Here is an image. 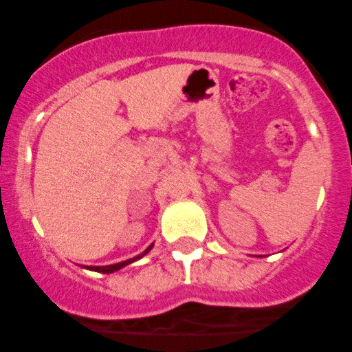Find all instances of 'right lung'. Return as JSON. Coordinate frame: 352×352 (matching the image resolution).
<instances>
[{
  "mask_svg": "<svg viewBox=\"0 0 352 352\" xmlns=\"http://www.w3.org/2000/svg\"><path fill=\"white\" fill-rule=\"evenodd\" d=\"M152 246H153V245L148 246V248L145 250L144 253H140V254H137V256L131 258V260H125V261H120V263H116V265H109V266H89V270H92V272H99V273H114V272H117V270L124 268L125 265H129V263H132V261H135V260H139V258H142L144 254H147L148 252H151V250H152Z\"/></svg>",
  "mask_w": 352,
  "mask_h": 352,
  "instance_id": "right-lung-1",
  "label": "right lung"
}]
</instances>
